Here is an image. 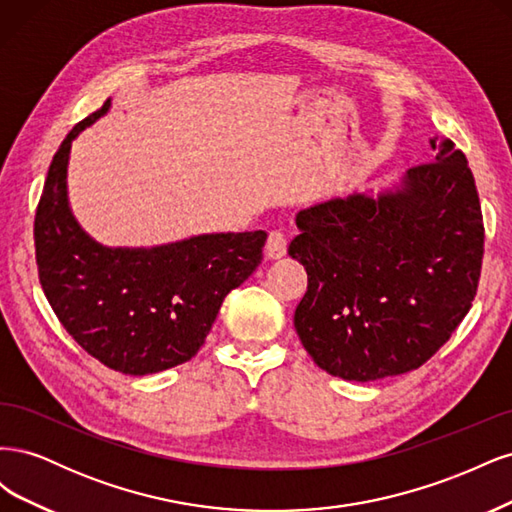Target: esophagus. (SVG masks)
Instances as JSON below:
<instances>
[{"instance_id":"obj_1","label":"esophagus","mask_w":512,"mask_h":512,"mask_svg":"<svg viewBox=\"0 0 512 512\" xmlns=\"http://www.w3.org/2000/svg\"><path fill=\"white\" fill-rule=\"evenodd\" d=\"M286 250H288V239H286L284 232H280V230H273V232H269L267 245H265V254H267V258H271V260H280V258L286 254Z\"/></svg>"}]
</instances>
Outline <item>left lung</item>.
<instances>
[{
  "label": "left lung",
  "instance_id": "1",
  "mask_svg": "<svg viewBox=\"0 0 512 512\" xmlns=\"http://www.w3.org/2000/svg\"><path fill=\"white\" fill-rule=\"evenodd\" d=\"M436 160L393 188L301 209L288 254L307 271L294 329L331 376L374 382L421 367L470 312L485 228L468 160L429 138Z\"/></svg>",
  "mask_w": 512,
  "mask_h": 512
}]
</instances>
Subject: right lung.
<instances>
[{
	"label": "right lung",
	"instance_id": "1",
	"mask_svg": "<svg viewBox=\"0 0 512 512\" xmlns=\"http://www.w3.org/2000/svg\"><path fill=\"white\" fill-rule=\"evenodd\" d=\"M111 98L64 138L36 211L42 290L87 354L128 376L190 361L226 294L262 260L265 230L211 232L153 247H108L76 222L68 200L72 141L104 117Z\"/></svg>",
	"mask_w": 512,
	"mask_h": 512
}]
</instances>
